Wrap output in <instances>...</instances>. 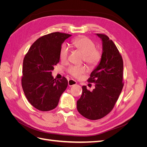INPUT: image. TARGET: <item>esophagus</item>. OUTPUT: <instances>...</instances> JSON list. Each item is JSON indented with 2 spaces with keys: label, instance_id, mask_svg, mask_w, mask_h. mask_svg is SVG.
Listing matches in <instances>:
<instances>
[{
  "label": "esophagus",
  "instance_id": "esophagus-1",
  "mask_svg": "<svg viewBox=\"0 0 147 147\" xmlns=\"http://www.w3.org/2000/svg\"><path fill=\"white\" fill-rule=\"evenodd\" d=\"M76 84H77V82H75V80H74L70 79L68 80V84H69V86H72L74 85H75Z\"/></svg>",
  "mask_w": 147,
  "mask_h": 147
}]
</instances>
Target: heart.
Returning a JSON list of instances; mask_svg holds the SVG:
<instances>
[{"label":"heart","instance_id":"heart-1","mask_svg":"<svg viewBox=\"0 0 147 147\" xmlns=\"http://www.w3.org/2000/svg\"><path fill=\"white\" fill-rule=\"evenodd\" d=\"M72 46L83 56V60L90 66H94L99 63L101 58V54L96 49V45L92 40L87 37H80L73 40ZM69 50L66 45L62 47L60 51V59L65 61L67 59ZM85 67L83 65H70L68 68L69 73L75 77L85 72Z\"/></svg>","mask_w":147,"mask_h":147}]
</instances>
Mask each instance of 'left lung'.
I'll return each mask as SVG.
<instances>
[{
  "instance_id": "1",
  "label": "left lung",
  "mask_w": 147,
  "mask_h": 147,
  "mask_svg": "<svg viewBox=\"0 0 147 147\" xmlns=\"http://www.w3.org/2000/svg\"><path fill=\"white\" fill-rule=\"evenodd\" d=\"M102 42L100 63L92 71L88 82L94 83L92 91L82 86V94L77 102L78 112L89 119H99L109 114L117 101L123 87V61L112 40L96 34Z\"/></svg>"
}]
</instances>
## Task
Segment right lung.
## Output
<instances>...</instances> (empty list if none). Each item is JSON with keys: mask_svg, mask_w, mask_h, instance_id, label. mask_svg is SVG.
<instances>
[{"mask_svg": "<svg viewBox=\"0 0 147 147\" xmlns=\"http://www.w3.org/2000/svg\"><path fill=\"white\" fill-rule=\"evenodd\" d=\"M70 36L58 32L44 35L31 45L24 57L22 87L29 103L39 110L55 109L67 87V79H55L51 71L59 62L62 44Z\"/></svg>", "mask_w": 147, "mask_h": 147, "instance_id": "right-lung-1", "label": "right lung"}]
</instances>
